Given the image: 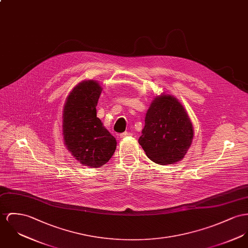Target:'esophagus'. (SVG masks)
<instances>
[{
	"label": "esophagus",
	"mask_w": 248,
	"mask_h": 248,
	"mask_svg": "<svg viewBox=\"0 0 248 248\" xmlns=\"http://www.w3.org/2000/svg\"><path fill=\"white\" fill-rule=\"evenodd\" d=\"M131 135H132V134L130 133V132L125 131V132L121 134V135H120V137H121V138H125V137H128V136H131Z\"/></svg>",
	"instance_id": "esophagus-1"
}]
</instances>
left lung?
<instances>
[{"label": "left lung", "instance_id": "1", "mask_svg": "<svg viewBox=\"0 0 248 248\" xmlns=\"http://www.w3.org/2000/svg\"><path fill=\"white\" fill-rule=\"evenodd\" d=\"M192 139L191 120L180 102L171 95L155 97L139 139L146 155L157 164L175 163L184 157Z\"/></svg>", "mask_w": 248, "mask_h": 248}]
</instances>
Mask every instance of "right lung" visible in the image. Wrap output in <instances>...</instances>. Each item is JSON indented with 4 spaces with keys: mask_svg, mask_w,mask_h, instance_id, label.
<instances>
[{
    "mask_svg": "<svg viewBox=\"0 0 248 248\" xmlns=\"http://www.w3.org/2000/svg\"><path fill=\"white\" fill-rule=\"evenodd\" d=\"M101 93L97 81H83L67 97L63 108L64 143L81 164L92 168L106 164L117 145L96 114Z\"/></svg>",
    "mask_w": 248,
    "mask_h": 248,
    "instance_id": "1",
    "label": "right lung"
}]
</instances>
